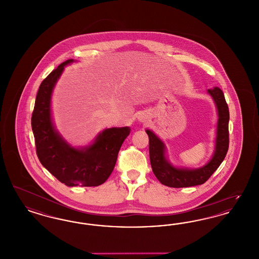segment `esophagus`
I'll list each match as a JSON object with an SVG mask.
<instances>
[{
  "label": "esophagus",
  "mask_w": 259,
  "mask_h": 259,
  "mask_svg": "<svg viewBox=\"0 0 259 259\" xmlns=\"http://www.w3.org/2000/svg\"><path fill=\"white\" fill-rule=\"evenodd\" d=\"M139 119H140V121H142V122H144V121H147V117L146 116H140L139 117Z\"/></svg>",
  "instance_id": "esophagus-1"
}]
</instances>
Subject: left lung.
Segmentation results:
<instances>
[{"mask_svg":"<svg viewBox=\"0 0 259 259\" xmlns=\"http://www.w3.org/2000/svg\"><path fill=\"white\" fill-rule=\"evenodd\" d=\"M218 111L214 150L209 162L197 169L175 167L166 157V146L152 131L146 130L149 139V159L153 174L162 185L170 187H189L203 185L224 160L229 147V110L222 89H208Z\"/></svg>","mask_w":259,"mask_h":259,"instance_id":"obj_1","label":"left lung"}]
</instances>
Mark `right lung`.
Here are the masks:
<instances>
[{
    "label": "right lung",
    "instance_id": "obj_1",
    "mask_svg": "<svg viewBox=\"0 0 259 259\" xmlns=\"http://www.w3.org/2000/svg\"><path fill=\"white\" fill-rule=\"evenodd\" d=\"M63 62L40 83L32 114V130L41 165L67 186H98L104 184L115 166L118 151L129 136V127L102 131L83 148L71 146L55 129L51 116V96L65 66Z\"/></svg>",
    "mask_w": 259,
    "mask_h": 259
}]
</instances>
